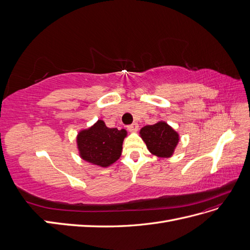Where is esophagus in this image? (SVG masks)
Segmentation results:
<instances>
[{"mask_svg": "<svg viewBox=\"0 0 250 250\" xmlns=\"http://www.w3.org/2000/svg\"><path fill=\"white\" fill-rule=\"evenodd\" d=\"M127 129L130 132H137L139 129V125H138V123H132V124L127 126Z\"/></svg>", "mask_w": 250, "mask_h": 250, "instance_id": "34e87169", "label": "esophagus"}]
</instances>
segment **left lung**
I'll list each match as a JSON object with an SVG mask.
<instances>
[{
    "label": "left lung",
    "mask_w": 250,
    "mask_h": 250,
    "mask_svg": "<svg viewBox=\"0 0 250 250\" xmlns=\"http://www.w3.org/2000/svg\"><path fill=\"white\" fill-rule=\"evenodd\" d=\"M140 134L150 152L158 157H170L179 141L178 133L166 122L143 127Z\"/></svg>",
    "instance_id": "left-lung-1"
}]
</instances>
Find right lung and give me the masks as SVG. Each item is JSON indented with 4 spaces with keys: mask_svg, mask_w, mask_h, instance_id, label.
<instances>
[{
    "mask_svg": "<svg viewBox=\"0 0 250 250\" xmlns=\"http://www.w3.org/2000/svg\"><path fill=\"white\" fill-rule=\"evenodd\" d=\"M126 133L125 129L108 128L99 120L94 126L78 133L77 145L80 156L100 167H108L121 156Z\"/></svg>",
    "mask_w": 250,
    "mask_h": 250,
    "instance_id": "1",
    "label": "right lung"
}]
</instances>
